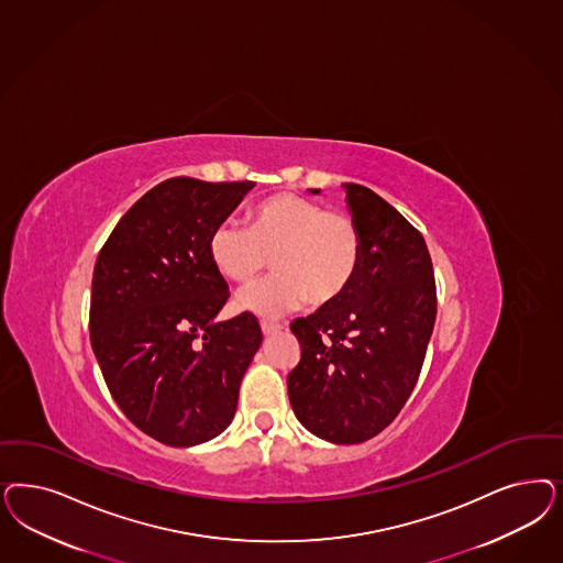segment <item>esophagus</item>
<instances>
[{"label": "esophagus", "mask_w": 563, "mask_h": 563, "mask_svg": "<svg viewBox=\"0 0 563 563\" xmlns=\"http://www.w3.org/2000/svg\"><path fill=\"white\" fill-rule=\"evenodd\" d=\"M261 329H263V333H265V335H272V333H277L279 329H284V323H273V321H263V323H261Z\"/></svg>", "instance_id": "esophagus-1"}]
</instances>
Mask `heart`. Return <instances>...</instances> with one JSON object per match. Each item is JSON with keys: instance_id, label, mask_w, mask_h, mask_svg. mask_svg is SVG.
Listing matches in <instances>:
<instances>
[{"instance_id": "obj_1", "label": "heart", "mask_w": 563, "mask_h": 563, "mask_svg": "<svg viewBox=\"0 0 563 563\" xmlns=\"http://www.w3.org/2000/svg\"><path fill=\"white\" fill-rule=\"evenodd\" d=\"M209 256L225 279L246 284L236 307L258 317H277L305 300L321 309L350 290L363 261V236L354 218L321 202L282 192L254 205L249 230L223 221L211 232Z\"/></svg>"}]
</instances>
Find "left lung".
<instances>
[{"label": "left lung", "mask_w": 563, "mask_h": 563, "mask_svg": "<svg viewBox=\"0 0 563 563\" xmlns=\"http://www.w3.org/2000/svg\"><path fill=\"white\" fill-rule=\"evenodd\" d=\"M344 188L363 236L361 269L338 302L291 321L300 361L288 396L310 433L350 445L379 435L410 398L435 325L437 288L417 228L371 188Z\"/></svg>", "instance_id": "obj_1"}]
</instances>
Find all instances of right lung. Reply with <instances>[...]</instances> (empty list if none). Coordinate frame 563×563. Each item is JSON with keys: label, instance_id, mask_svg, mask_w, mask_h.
<instances>
[{"label": "right lung", "instance_id": "1", "mask_svg": "<svg viewBox=\"0 0 563 563\" xmlns=\"http://www.w3.org/2000/svg\"><path fill=\"white\" fill-rule=\"evenodd\" d=\"M254 181L169 178L118 221L92 272L91 345L109 394L143 433L172 448L218 437L263 342L251 312L218 323L230 298L211 232Z\"/></svg>", "mask_w": 563, "mask_h": 563}]
</instances>
